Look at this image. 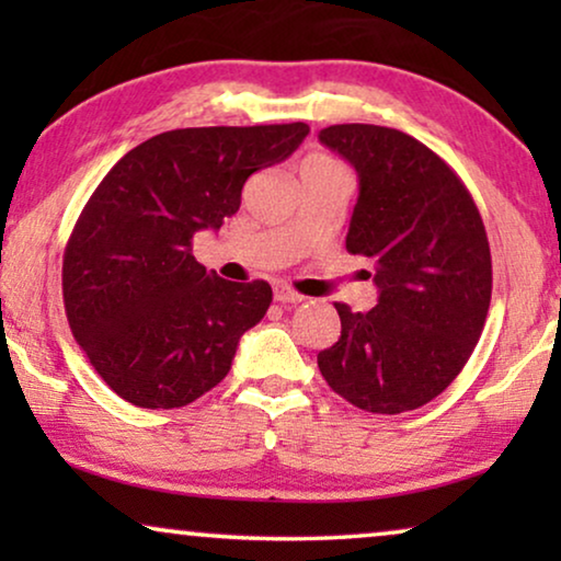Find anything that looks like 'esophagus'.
<instances>
[{
  "label": "esophagus",
  "instance_id": "esophagus-1",
  "mask_svg": "<svg viewBox=\"0 0 561 561\" xmlns=\"http://www.w3.org/2000/svg\"><path fill=\"white\" fill-rule=\"evenodd\" d=\"M273 296H275V301H278V304H301L304 301L301 294H296L294 288L283 286V283H280V286H275Z\"/></svg>",
  "mask_w": 561,
  "mask_h": 561
}]
</instances>
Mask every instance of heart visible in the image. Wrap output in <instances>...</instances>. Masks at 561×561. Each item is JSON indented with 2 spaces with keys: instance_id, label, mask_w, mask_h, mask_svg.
Wrapping results in <instances>:
<instances>
[{
  "instance_id": "obj_1",
  "label": "heart",
  "mask_w": 561,
  "mask_h": 561,
  "mask_svg": "<svg viewBox=\"0 0 561 561\" xmlns=\"http://www.w3.org/2000/svg\"><path fill=\"white\" fill-rule=\"evenodd\" d=\"M311 160H319V163H332V160H327V158H311Z\"/></svg>"
}]
</instances>
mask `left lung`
I'll return each mask as SVG.
<instances>
[{
  "instance_id": "obj_1",
  "label": "left lung",
  "mask_w": 561,
  "mask_h": 561,
  "mask_svg": "<svg viewBox=\"0 0 561 561\" xmlns=\"http://www.w3.org/2000/svg\"><path fill=\"white\" fill-rule=\"evenodd\" d=\"M319 140L355 168L347 252L373 260L378 286L370 311L334 304L342 336L319 352V370L357 409L413 411L457 378L485 327V225L457 173L401 129L332 125Z\"/></svg>"
}]
</instances>
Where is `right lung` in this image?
<instances>
[{"label":"right lung","instance_id":"right-lung-1","mask_svg":"<svg viewBox=\"0 0 561 561\" xmlns=\"http://www.w3.org/2000/svg\"><path fill=\"white\" fill-rule=\"evenodd\" d=\"M306 135L304 122L171 129L119 158L91 194L66 244V317L127 403L181 409L225 380L273 290L206 271L191 240L225 225L244 181L286 160Z\"/></svg>","mask_w":561,"mask_h":561}]
</instances>
